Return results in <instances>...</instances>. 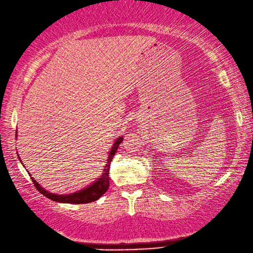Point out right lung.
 Returning <instances> with one entry per match:
<instances>
[{
	"label": "right lung",
	"instance_id": "add662e5",
	"mask_svg": "<svg viewBox=\"0 0 253 253\" xmlns=\"http://www.w3.org/2000/svg\"><path fill=\"white\" fill-rule=\"evenodd\" d=\"M122 141H123V137L120 136V137L117 138V141L115 143H113V145L111 147V151L109 153V156H108V159H107V164L105 166V169H104V171H102V174H101L99 179H97V181H95L94 183H91L89 187H87L83 190H81V191H77V192H74L72 194L59 195V194L50 193L49 191H45V190L42 187H41V185L32 177L36 189H37L41 194H43L44 197H47L48 199L52 200V201H55V202L71 203V204H84V203L94 202V201L99 199L101 195L107 191L108 188H109V168H110V164H111L113 156H115L118 147H119L120 143Z\"/></svg>",
	"mask_w": 253,
	"mask_h": 253
}]
</instances>
